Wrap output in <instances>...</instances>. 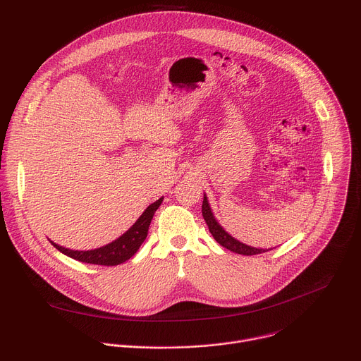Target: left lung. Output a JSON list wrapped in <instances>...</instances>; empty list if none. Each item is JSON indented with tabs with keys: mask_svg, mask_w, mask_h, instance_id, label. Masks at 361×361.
I'll return each mask as SVG.
<instances>
[{
	"mask_svg": "<svg viewBox=\"0 0 361 361\" xmlns=\"http://www.w3.org/2000/svg\"><path fill=\"white\" fill-rule=\"evenodd\" d=\"M201 212H202V217L205 220V223H207L209 226V230L212 233V235L214 237V240L223 245L224 248L233 251V252H237V254H243V255H255V254H262V252H266L271 248H255V247H251V245H247V244H243L240 243L238 240H235L234 237H231L219 223L217 220L214 219L213 216V212L210 209V204L207 201V197H205L204 194V200H202V207H201Z\"/></svg>",
	"mask_w": 361,
	"mask_h": 361,
	"instance_id": "8db88e82",
	"label": "left lung"
}]
</instances>
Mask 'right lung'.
Listing matches in <instances>:
<instances>
[{
    "instance_id": "add662e5",
    "label": "right lung",
    "mask_w": 361,
    "mask_h": 361,
    "mask_svg": "<svg viewBox=\"0 0 361 361\" xmlns=\"http://www.w3.org/2000/svg\"><path fill=\"white\" fill-rule=\"evenodd\" d=\"M161 202H163V197L149 204L145 209V212L140 216V219L133 224L131 228H128L121 237H118L117 240H114L113 243L104 247L88 250V251H78V250H70V248L61 247L53 241H51V244H53L63 254L81 263L97 264V266H118L130 260L131 257L137 252L140 245L144 243L148 234V227L152 220V216L157 212Z\"/></svg>"
}]
</instances>
